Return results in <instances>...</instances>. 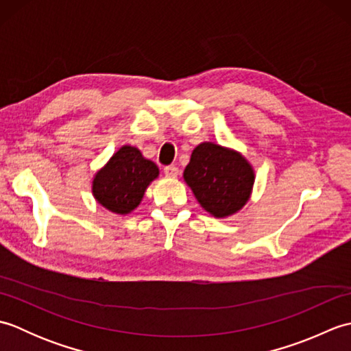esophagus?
Here are the masks:
<instances>
[{"label": "esophagus", "instance_id": "1", "mask_svg": "<svg viewBox=\"0 0 351 351\" xmlns=\"http://www.w3.org/2000/svg\"><path fill=\"white\" fill-rule=\"evenodd\" d=\"M164 173H166V176H169V178H176L178 173H180V170H178L175 164H170V166L164 167Z\"/></svg>", "mask_w": 351, "mask_h": 351}]
</instances>
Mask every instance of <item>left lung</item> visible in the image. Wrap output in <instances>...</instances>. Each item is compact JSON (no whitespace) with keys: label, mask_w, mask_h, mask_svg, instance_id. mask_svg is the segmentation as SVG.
Returning <instances> with one entry per match:
<instances>
[{"label":"left lung","mask_w":351,"mask_h":351,"mask_svg":"<svg viewBox=\"0 0 351 351\" xmlns=\"http://www.w3.org/2000/svg\"><path fill=\"white\" fill-rule=\"evenodd\" d=\"M253 170L240 154L214 143L199 145L191 154L184 180L199 204L215 217L241 210L253 185Z\"/></svg>","instance_id":"obj_1"}]
</instances>
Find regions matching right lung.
Listing matches in <instances>:
<instances>
[{"mask_svg":"<svg viewBox=\"0 0 351 351\" xmlns=\"http://www.w3.org/2000/svg\"><path fill=\"white\" fill-rule=\"evenodd\" d=\"M158 176V167L143 158L137 147L123 146L111 156L93 181V195L101 205L116 214L136 208L145 190Z\"/></svg>","mask_w":351,"mask_h":351,"instance_id":"obj_1","label":"right lung"}]
</instances>
